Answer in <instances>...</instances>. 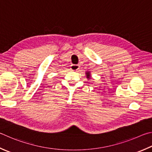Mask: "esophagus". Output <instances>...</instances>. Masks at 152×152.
<instances>
[{
	"label": "esophagus",
	"instance_id": "34e87169",
	"mask_svg": "<svg viewBox=\"0 0 152 152\" xmlns=\"http://www.w3.org/2000/svg\"><path fill=\"white\" fill-rule=\"evenodd\" d=\"M79 69V66L77 65H71V69L75 71H77Z\"/></svg>",
	"mask_w": 152,
	"mask_h": 152
}]
</instances>
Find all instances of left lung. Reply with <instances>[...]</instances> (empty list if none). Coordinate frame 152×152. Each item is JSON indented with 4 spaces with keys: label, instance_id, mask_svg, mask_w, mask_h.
<instances>
[{
    "label": "left lung",
    "instance_id": "obj_1",
    "mask_svg": "<svg viewBox=\"0 0 152 152\" xmlns=\"http://www.w3.org/2000/svg\"><path fill=\"white\" fill-rule=\"evenodd\" d=\"M86 74L87 75V78H89V76H90V75H89V73H87Z\"/></svg>",
    "mask_w": 152,
    "mask_h": 152
}]
</instances>
